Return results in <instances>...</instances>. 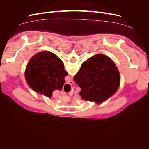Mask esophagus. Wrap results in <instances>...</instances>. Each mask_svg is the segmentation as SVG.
I'll use <instances>...</instances> for the list:
<instances>
[{
	"mask_svg": "<svg viewBox=\"0 0 149 149\" xmlns=\"http://www.w3.org/2000/svg\"><path fill=\"white\" fill-rule=\"evenodd\" d=\"M73 81H69V84H73Z\"/></svg>",
	"mask_w": 149,
	"mask_h": 149,
	"instance_id": "1",
	"label": "esophagus"
}]
</instances>
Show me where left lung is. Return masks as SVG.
Returning a JSON list of instances; mask_svg holds the SVG:
<instances>
[{"mask_svg": "<svg viewBox=\"0 0 149 149\" xmlns=\"http://www.w3.org/2000/svg\"><path fill=\"white\" fill-rule=\"evenodd\" d=\"M74 80L81 88L83 100L101 103L118 89L120 74L109 57L97 54L83 63Z\"/></svg>", "mask_w": 149, "mask_h": 149, "instance_id": "8db88e82", "label": "left lung"}]
</instances>
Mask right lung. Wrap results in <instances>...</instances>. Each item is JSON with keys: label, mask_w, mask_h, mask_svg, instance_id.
<instances>
[{"label": "right lung", "mask_w": 149, "mask_h": 149, "mask_svg": "<svg viewBox=\"0 0 149 149\" xmlns=\"http://www.w3.org/2000/svg\"><path fill=\"white\" fill-rule=\"evenodd\" d=\"M68 73L62 61L53 53L45 51L31 57L26 67L25 77L35 91L48 97L55 90H61Z\"/></svg>", "instance_id": "right-lung-1"}]
</instances>
